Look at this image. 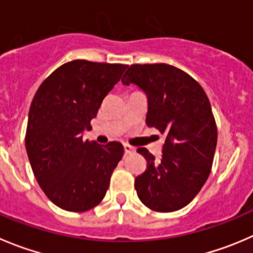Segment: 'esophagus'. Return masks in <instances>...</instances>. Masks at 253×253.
I'll list each match as a JSON object with an SVG mask.
<instances>
[{
    "mask_svg": "<svg viewBox=\"0 0 253 253\" xmlns=\"http://www.w3.org/2000/svg\"><path fill=\"white\" fill-rule=\"evenodd\" d=\"M124 149H125V154H131L136 151V148H134V147L129 146V144H127V143L124 144Z\"/></svg>",
    "mask_w": 253,
    "mask_h": 253,
    "instance_id": "34e87169",
    "label": "esophagus"
}]
</instances>
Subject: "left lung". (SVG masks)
I'll return each mask as SVG.
<instances>
[{
	"mask_svg": "<svg viewBox=\"0 0 253 253\" xmlns=\"http://www.w3.org/2000/svg\"><path fill=\"white\" fill-rule=\"evenodd\" d=\"M148 100L146 124L164 134L159 161L148 149L137 152L147 168L134 179L139 200L153 211L186 207L207 181L214 161L217 128L204 89L183 70L168 64H133L122 78Z\"/></svg>",
	"mask_w": 253,
	"mask_h": 253,
	"instance_id": "obj_1",
	"label": "left lung"
}]
</instances>
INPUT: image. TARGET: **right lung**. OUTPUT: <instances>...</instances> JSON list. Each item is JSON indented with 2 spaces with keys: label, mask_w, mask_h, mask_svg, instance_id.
<instances>
[{
  "label": "right lung",
  "mask_w": 253,
  "mask_h": 253,
  "mask_svg": "<svg viewBox=\"0 0 253 253\" xmlns=\"http://www.w3.org/2000/svg\"><path fill=\"white\" fill-rule=\"evenodd\" d=\"M128 65L73 60L39 86L28 114L26 149L44 194L60 209L82 212L101 203L124 156L120 142L84 141L102 100Z\"/></svg>",
  "instance_id": "add662e5"
}]
</instances>
